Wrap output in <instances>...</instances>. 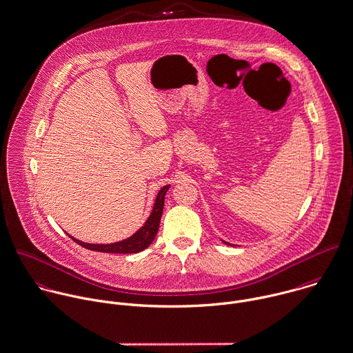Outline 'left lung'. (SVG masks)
Instances as JSON below:
<instances>
[{
  "label": "left lung",
  "instance_id": "left-lung-1",
  "mask_svg": "<svg viewBox=\"0 0 353 353\" xmlns=\"http://www.w3.org/2000/svg\"><path fill=\"white\" fill-rule=\"evenodd\" d=\"M223 242H225V243H228V242H226V241H223ZM228 245H230V243H228Z\"/></svg>",
  "mask_w": 353,
  "mask_h": 353
}]
</instances>
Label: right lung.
Instances as JSON below:
<instances>
[{
    "label": "right lung",
    "instance_id": "obj_1",
    "mask_svg": "<svg viewBox=\"0 0 353 353\" xmlns=\"http://www.w3.org/2000/svg\"><path fill=\"white\" fill-rule=\"evenodd\" d=\"M170 189V185L164 186L160 189V192L157 193V197L154 200V205L152 210V214L149 215L148 221L145 222V225L135 233V234L119 241L114 243H86L82 242L74 236H71L77 243H79L81 246L90 249V250H96V252H104V253H138L143 249H146L154 239V236L159 232V225H160V219H161V214H163V208H164V197L167 190Z\"/></svg>",
    "mask_w": 353,
    "mask_h": 353
}]
</instances>
